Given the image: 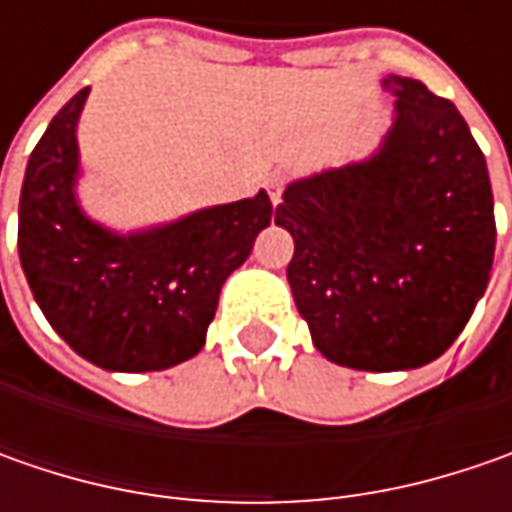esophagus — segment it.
<instances>
[{
	"label": "esophagus",
	"mask_w": 512,
	"mask_h": 512,
	"mask_svg": "<svg viewBox=\"0 0 512 512\" xmlns=\"http://www.w3.org/2000/svg\"><path fill=\"white\" fill-rule=\"evenodd\" d=\"M265 187H267V193H270V202H273V205H279V202H282V193H285V176L273 173V176L265 182Z\"/></svg>",
	"instance_id": "esophagus-1"
}]
</instances>
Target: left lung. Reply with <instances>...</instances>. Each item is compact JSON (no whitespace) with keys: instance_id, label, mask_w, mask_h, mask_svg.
Wrapping results in <instances>:
<instances>
[{"instance_id":"1","label":"left lung","mask_w":512,"mask_h":512,"mask_svg":"<svg viewBox=\"0 0 512 512\" xmlns=\"http://www.w3.org/2000/svg\"><path fill=\"white\" fill-rule=\"evenodd\" d=\"M396 119L379 153L287 185V282L316 350L353 370L439 359L482 299L496 216L484 153L450 99L387 76Z\"/></svg>"}]
</instances>
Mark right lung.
<instances>
[{
    "label": "right lung",
    "instance_id": "right-lung-1",
    "mask_svg": "<svg viewBox=\"0 0 512 512\" xmlns=\"http://www.w3.org/2000/svg\"><path fill=\"white\" fill-rule=\"evenodd\" d=\"M88 88L50 119L19 199V259L50 327L96 367L148 373L205 344L225 279L270 225L265 190L139 233L96 225L76 202V122Z\"/></svg>",
    "mask_w": 512,
    "mask_h": 512
}]
</instances>
